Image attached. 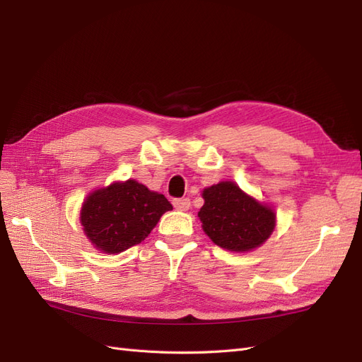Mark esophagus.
<instances>
[{
  "label": "esophagus",
  "instance_id": "obj_1",
  "mask_svg": "<svg viewBox=\"0 0 362 362\" xmlns=\"http://www.w3.org/2000/svg\"><path fill=\"white\" fill-rule=\"evenodd\" d=\"M173 206L180 211H187L190 208V199L189 198H178L173 199Z\"/></svg>",
  "mask_w": 362,
  "mask_h": 362
}]
</instances>
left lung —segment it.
Listing matches in <instances>:
<instances>
[{"instance_id": "obj_1", "label": "left lung", "mask_w": 362, "mask_h": 362, "mask_svg": "<svg viewBox=\"0 0 362 362\" xmlns=\"http://www.w3.org/2000/svg\"><path fill=\"white\" fill-rule=\"evenodd\" d=\"M198 213L213 243L245 252L262 245L275 228V213L240 190L234 182H218L204 190Z\"/></svg>"}]
</instances>
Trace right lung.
Segmentation results:
<instances>
[{
    "label": "right lung",
    "mask_w": 362,
    "mask_h": 362,
    "mask_svg": "<svg viewBox=\"0 0 362 362\" xmlns=\"http://www.w3.org/2000/svg\"><path fill=\"white\" fill-rule=\"evenodd\" d=\"M169 210L164 194L128 180L90 193L81 208V225L96 249L119 254L144 242Z\"/></svg>",
    "instance_id": "right-lung-1"
}]
</instances>
